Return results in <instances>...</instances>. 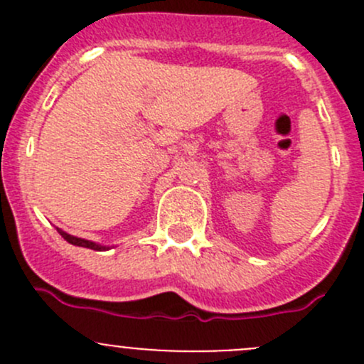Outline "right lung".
Listing matches in <instances>:
<instances>
[{
	"label": "right lung",
	"instance_id": "add662e5",
	"mask_svg": "<svg viewBox=\"0 0 364 364\" xmlns=\"http://www.w3.org/2000/svg\"><path fill=\"white\" fill-rule=\"evenodd\" d=\"M58 229V227H56ZM58 232L61 234V237H63L65 241H68L70 245H75V247H84V248H91V250H109V247H104V245H98L95 243V241H87V240H82V237H77V236H72V234L65 232V230L58 229Z\"/></svg>",
	"mask_w": 364,
	"mask_h": 364
}]
</instances>
